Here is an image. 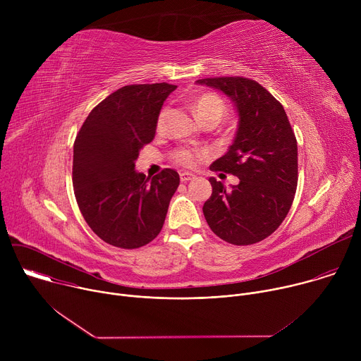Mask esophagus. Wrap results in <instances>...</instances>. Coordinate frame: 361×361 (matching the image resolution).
Returning a JSON list of instances; mask_svg holds the SVG:
<instances>
[{"label":"esophagus","mask_w":361,"mask_h":361,"mask_svg":"<svg viewBox=\"0 0 361 361\" xmlns=\"http://www.w3.org/2000/svg\"><path fill=\"white\" fill-rule=\"evenodd\" d=\"M180 178H181V181H183V183H187V181H190V180H192V178H194V174H192V173H188V171H185V173H180Z\"/></svg>","instance_id":"obj_1"}]
</instances>
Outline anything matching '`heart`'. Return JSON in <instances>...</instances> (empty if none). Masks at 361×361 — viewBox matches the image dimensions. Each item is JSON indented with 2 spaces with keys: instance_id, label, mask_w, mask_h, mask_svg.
I'll return each instance as SVG.
<instances>
[{
  "instance_id": "obj_1",
  "label": "heart",
  "mask_w": 361,
  "mask_h": 361,
  "mask_svg": "<svg viewBox=\"0 0 361 361\" xmlns=\"http://www.w3.org/2000/svg\"><path fill=\"white\" fill-rule=\"evenodd\" d=\"M192 110H194L195 117L201 123H207V121L219 123L223 118V116L226 114V102L219 95H216L213 92H204L194 99ZM166 116H167V110L164 109L157 118V130L159 131L163 130ZM200 157H201V152L198 149H192V148H178L173 154L174 161L181 166H185V167L195 166L198 163Z\"/></svg>"
}]
</instances>
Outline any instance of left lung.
Segmentation results:
<instances>
[{
	"instance_id": "1",
	"label": "left lung",
	"mask_w": 361,
	"mask_h": 361,
	"mask_svg": "<svg viewBox=\"0 0 361 361\" xmlns=\"http://www.w3.org/2000/svg\"><path fill=\"white\" fill-rule=\"evenodd\" d=\"M235 107L237 131L212 171L237 176V185L210 177L213 192L204 202L207 224L234 245L259 243L287 217L297 188V141L284 107L259 82L244 77L202 78Z\"/></svg>"
}]
</instances>
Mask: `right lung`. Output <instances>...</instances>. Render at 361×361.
Masks as SVG:
<instances>
[{"label":"right lung","mask_w":361,"mask_h":361,"mask_svg":"<svg viewBox=\"0 0 361 361\" xmlns=\"http://www.w3.org/2000/svg\"><path fill=\"white\" fill-rule=\"evenodd\" d=\"M167 82L126 85L91 110L74 142L73 185L80 212L106 243L138 248L159 235L180 176L151 180L135 170L140 149L156 135Z\"/></svg>","instance_id":"add662e5"}]
</instances>
